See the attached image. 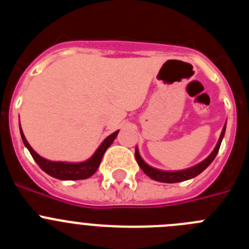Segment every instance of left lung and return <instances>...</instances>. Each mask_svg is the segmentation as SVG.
Segmentation results:
<instances>
[{
  "instance_id": "1",
  "label": "left lung",
  "mask_w": 249,
  "mask_h": 249,
  "mask_svg": "<svg viewBox=\"0 0 249 249\" xmlns=\"http://www.w3.org/2000/svg\"><path fill=\"white\" fill-rule=\"evenodd\" d=\"M224 132H226V124H224L223 129H222V133H221V137H219L218 140V143H217V146L214 147L212 153H211L206 160H202L201 163L197 164V166H193L191 167V168L183 169V171H160V169L153 168V167L148 166V164L142 160V157L140 156V152H138L137 148H136V152H135L136 160H137V163L138 166L141 167V169H142V171H143L149 178L155 179V181L163 182V183H177V182L187 181V179H191V178L198 176L199 173L203 172L204 169L212 163V160H214L215 156H217V153H218L219 151L222 140H223Z\"/></svg>"
}]
</instances>
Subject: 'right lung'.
Segmentation results:
<instances>
[{
    "label": "right lung",
    "mask_w": 249,
    "mask_h": 249,
    "mask_svg": "<svg viewBox=\"0 0 249 249\" xmlns=\"http://www.w3.org/2000/svg\"><path fill=\"white\" fill-rule=\"evenodd\" d=\"M19 132H21V137L22 141H23V143L27 147L31 156L36 160V163L38 164L39 168L45 171L51 177L57 178V179H63V181H76V179H86V178L91 177L97 171L98 167H100V163L101 160H102L105 152L107 151V148L111 146L114 138L117 137L118 135V131L113 132L112 135H109L101 143V146L98 147L97 151L94 152L93 156L89 160H85V162H80V163H68V162H52V160H48L46 158L41 157L39 155H37L36 152L32 149V147L30 146L27 140H26L25 135L22 132L21 126H19Z\"/></svg>",
    "instance_id": "obj_1"
}]
</instances>
